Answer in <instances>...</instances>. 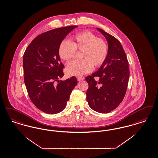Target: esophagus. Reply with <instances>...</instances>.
<instances>
[{
  "label": "esophagus",
  "mask_w": 158,
  "mask_h": 158,
  "mask_svg": "<svg viewBox=\"0 0 158 158\" xmlns=\"http://www.w3.org/2000/svg\"><path fill=\"white\" fill-rule=\"evenodd\" d=\"M85 79V77L84 76H78L77 77V80L78 81H81L82 80Z\"/></svg>",
  "instance_id": "esophagus-1"
}]
</instances>
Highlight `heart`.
Masks as SVG:
<instances>
[{
    "mask_svg": "<svg viewBox=\"0 0 158 158\" xmlns=\"http://www.w3.org/2000/svg\"><path fill=\"white\" fill-rule=\"evenodd\" d=\"M76 51H82V60L69 63L66 69L70 76H79L90 72L93 66L99 68L105 63L108 55V45L102 38L92 32L82 31L76 33L69 42L63 40L59 46L58 53L61 59L69 61L76 56Z\"/></svg>",
    "mask_w": 158,
    "mask_h": 158,
    "instance_id": "obj_1",
    "label": "heart"
}]
</instances>
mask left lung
I'll return each mask as SVG.
<instances>
[{"instance_id":"left-lung-1","label":"left lung","mask_w":158,"mask_h":158,"mask_svg":"<svg viewBox=\"0 0 158 158\" xmlns=\"http://www.w3.org/2000/svg\"><path fill=\"white\" fill-rule=\"evenodd\" d=\"M97 29L107 40L108 55L103 66L85 79L89 85L86 99L92 109L106 114L118 107L126 94L129 63L120 42L101 29ZM95 77L99 78L98 81L94 80Z\"/></svg>"}]
</instances>
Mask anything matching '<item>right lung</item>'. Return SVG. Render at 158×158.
<instances>
[{"mask_svg":"<svg viewBox=\"0 0 158 158\" xmlns=\"http://www.w3.org/2000/svg\"><path fill=\"white\" fill-rule=\"evenodd\" d=\"M76 27L66 26L42 33L24 53V82L28 95L35 106L46 114L62 112L77 83L75 76L59 81L64 75V65L58 53L60 44Z\"/></svg>","mask_w":158,"mask_h":158,"instance_id":"1","label":"right lung"}]
</instances>
